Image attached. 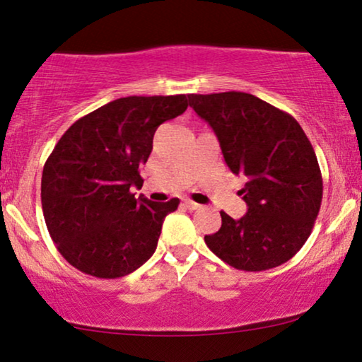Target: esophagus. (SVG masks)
Returning a JSON list of instances; mask_svg holds the SVG:
<instances>
[{
  "label": "esophagus",
  "mask_w": 362,
  "mask_h": 362,
  "mask_svg": "<svg viewBox=\"0 0 362 362\" xmlns=\"http://www.w3.org/2000/svg\"><path fill=\"white\" fill-rule=\"evenodd\" d=\"M184 205L189 210H197V209H200V205L199 204H195V202H192V200H184Z\"/></svg>",
  "instance_id": "1"
}]
</instances>
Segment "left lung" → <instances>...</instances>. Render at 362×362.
<instances>
[{
  "mask_svg": "<svg viewBox=\"0 0 362 362\" xmlns=\"http://www.w3.org/2000/svg\"><path fill=\"white\" fill-rule=\"evenodd\" d=\"M212 127L232 173L245 178L247 214L221 212L222 227L205 235L212 252L239 271L277 267L309 239L322 202V175L304 130L289 113L244 91L189 95Z\"/></svg>",
  "mask_w": 362,
  "mask_h": 362,
  "instance_id": "left-lung-1",
  "label": "left lung"
}]
</instances>
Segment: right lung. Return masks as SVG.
<instances>
[{"mask_svg":"<svg viewBox=\"0 0 362 362\" xmlns=\"http://www.w3.org/2000/svg\"><path fill=\"white\" fill-rule=\"evenodd\" d=\"M185 95L125 97L81 117L43 167L41 207L58 252L78 271L117 279L152 257L178 199L132 194L158 125L185 112Z\"/></svg>","mask_w":362,"mask_h":362,"instance_id":"right-lung-1","label":"right lung"}]
</instances>
